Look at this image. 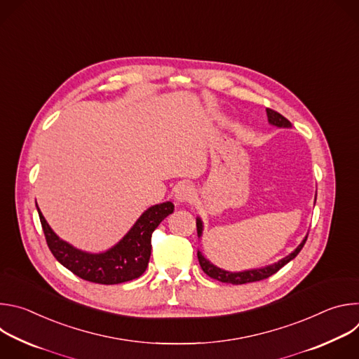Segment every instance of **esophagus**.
Returning a JSON list of instances; mask_svg holds the SVG:
<instances>
[{
	"mask_svg": "<svg viewBox=\"0 0 359 359\" xmlns=\"http://www.w3.org/2000/svg\"><path fill=\"white\" fill-rule=\"evenodd\" d=\"M194 197V189L189 183H182L175 190V198L179 203H187L191 201Z\"/></svg>",
	"mask_w": 359,
	"mask_h": 359,
	"instance_id": "1",
	"label": "esophagus"
}]
</instances>
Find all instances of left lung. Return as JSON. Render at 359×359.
I'll return each mask as SVG.
<instances>
[{
  "label": "left lung",
  "mask_w": 359,
  "mask_h": 359,
  "mask_svg": "<svg viewBox=\"0 0 359 359\" xmlns=\"http://www.w3.org/2000/svg\"><path fill=\"white\" fill-rule=\"evenodd\" d=\"M267 118H269V122L277 128H291V123L288 119H285L281 114L273 111V109H269L267 108ZM196 226H197V236L200 237L201 233H203V222L200 220V217L196 219ZM306 241V236L305 238L301 241V244L291 252L288 254L287 257L281 259L278 263H274L271 266H267V267H263V269H255V270H245V271H238V273H231V271H226L223 269H219L216 267L215 264H212L204 255L197 251V259H198V263H200V267L201 270L206 273L209 277L215 278V280H219L222 283H227V284H247V283H254V281H262L264 278H269L270 276L276 274L281 267H284L287 263H290L292 259L297 257V254L301 251V248L304 247Z\"/></svg>",
  "instance_id": "1"
}]
</instances>
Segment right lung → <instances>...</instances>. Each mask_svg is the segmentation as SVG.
<instances>
[{
  "mask_svg": "<svg viewBox=\"0 0 359 359\" xmlns=\"http://www.w3.org/2000/svg\"><path fill=\"white\" fill-rule=\"evenodd\" d=\"M36 210L46 244L54 257L82 280L111 285L135 280L144 273L150 259L151 233L173 213L175 206L172 201H166L149 208L118 244L97 254L78 250L61 240L46 223L38 204Z\"/></svg>",
  "mask_w": 359,
  "mask_h": 359,
  "instance_id": "add662e5",
  "label": "right lung"
}]
</instances>
